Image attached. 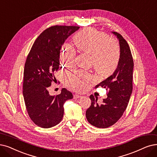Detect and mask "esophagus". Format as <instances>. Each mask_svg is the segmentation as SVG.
Returning a JSON list of instances; mask_svg holds the SVG:
<instances>
[{"mask_svg": "<svg viewBox=\"0 0 157 157\" xmlns=\"http://www.w3.org/2000/svg\"><path fill=\"white\" fill-rule=\"evenodd\" d=\"M80 97H81V95H78V94H75V95H73V98H74V99H76V98H80Z\"/></svg>", "mask_w": 157, "mask_h": 157, "instance_id": "esophagus-1", "label": "esophagus"}]
</instances>
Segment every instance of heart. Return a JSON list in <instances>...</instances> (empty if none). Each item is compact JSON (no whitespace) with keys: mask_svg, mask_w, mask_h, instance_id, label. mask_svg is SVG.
Instances as JSON below:
<instances>
[{"mask_svg":"<svg viewBox=\"0 0 157 157\" xmlns=\"http://www.w3.org/2000/svg\"><path fill=\"white\" fill-rule=\"evenodd\" d=\"M73 40L79 50L91 56L93 67L97 72L107 75L115 71L120 59V48L108 35L93 28H86L75 35ZM75 55L73 47L65 43L60 52V60L64 65L71 66ZM93 78L91 73L80 70L65 74L66 85L78 92L85 91Z\"/></svg>","mask_w":157,"mask_h":157,"instance_id":"1","label":"heart"}]
</instances>
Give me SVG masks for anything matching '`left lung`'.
I'll list each match as a JSON object with an SVG mask.
<instances>
[{
    "instance_id": "left-lung-1",
    "label": "left lung",
    "mask_w": 157,
    "mask_h": 157,
    "mask_svg": "<svg viewBox=\"0 0 157 157\" xmlns=\"http://www.w3.org/2000/svg\"><path fill=\"white\" fill-rule=\"evenodd\" d=\"M120 45V59L116 70L110 77L96 86L104 87L108 91V97L98 104L97 97L91 95L90 107L86 115L87 121L98 128H106L115 124L126 110L133 90V60L127 41L115 31Z\"/></svg>"
}]
</instances>
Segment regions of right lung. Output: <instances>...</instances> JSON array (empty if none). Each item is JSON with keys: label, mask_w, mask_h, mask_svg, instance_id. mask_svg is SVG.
Returning a JSON list of instances; mask_svg holds the SVG:
<instances>
[{"label": "right lung", "mask_w": 157, "mask_h": 157, "mask_svg": "<svg viewBox=\"0 0 157 157\" xmlns=\"http://www.w3.org/2000/svg\"><path fill=\"white\" fill-rule=\"evenodd\" d=\"M78 26H53L38 36L28 55L24 70L23 96L30 118L43 128L53 127L64 115V104L73 98L66 88L56 96L48 91L55 82V73L60 67V53L67 37Z\"/></svg>", "instance_id": "obj_1"}]
</instances>
